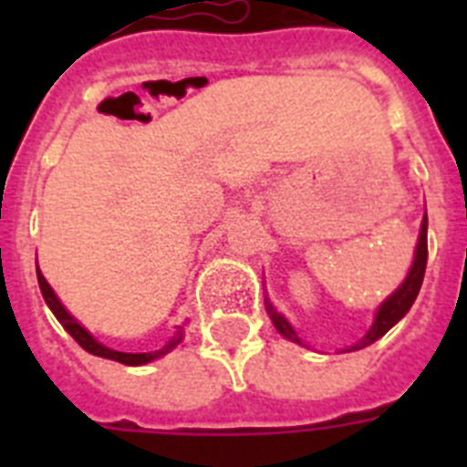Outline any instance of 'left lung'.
Wrapping results in <instances>:
<instances>
[{
	"label": "left lung",
	"instance_id": "1",
	"mask_svg": "<svg viewBox=\"0 0 467 467\" xmlns=\"http://www.w3.org/2000/svg\"><path fill=\"white\" fill-rule=\"evenodd\" d=\"M424 271H427V213H424V220H421L420 240H417V249H414V259L412 266H410V274H407L405 281L380 303V307L376 310V317H373V325H370V329L366 332V337L356 341V344H351L347 351H358V348L368 347V344L380 339L388 329H392L400 319L405 317L414 300H417V296H420L421 281H424ZM266 310H269L271 322H274V327H276V332L281 334V337L296 341L300 347H306L303 339L298 337V332L293 329L291 322L274 307V303H269V298H266Z\"/></svg>",
	"mask_w": 467,
	"mask_h": 467
}]
</instances>
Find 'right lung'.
<instances>
[{
  "mask_svg": "<svg viewBox=\"0 0 467 467\" xmlns=\"http://www.w3.org/2000/svg\"><path fill=\"white\" fill-rule=\"evenodd\" d=\"M36 274H38V285H40V293H43V298H46L47 307L53 310V315L57 317V322H60L65 329L69 332V337L79 344V347L84 348V351H89V354L94 356H101V358H111V361H119V363H126V366H145V363L150 361H157V358H161V356H167L171 348H176V344L183 339V327L179 325L176 327L174 337L164 344L161 348H157V351H145V354H126V351H116V348L106 347V344H101V341L94 337V334L87 329V327L79 322V319H75L72 315L67 312V307L62 306L60 298L55 296V291L50 288V284L46 281V276L40 274V269H36Z\"/></svg>",
  "mask_w": 467,
  "mask_h": 467,
  "instance_id": "obj_1",
  "label": "right lung"
}]
</instances>
